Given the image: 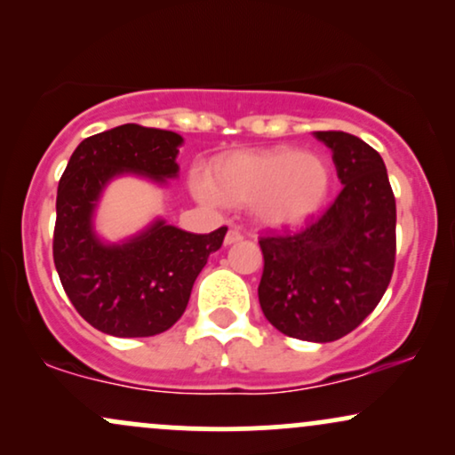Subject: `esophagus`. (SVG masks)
<instances>
[{
  "label": "esophagus",
  "instance_id": "obj_1",
  "mask_svg": "<svg viewBox=\"0 0 455 455\" xmlns=\"http://www.w3.org/2000/svg\"><path fill=\"white\" fill-rule=\"evenodd\" d=\"M242 239H243V235L239 231H235V228H231V231L227 233V237H224V245H233V243L242 242Z\"/></svg>",
  "mask_w": 455,
  "mask_h": 455
}]
</instances>
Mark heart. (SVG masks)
<instances>
[{
  "label": "heart",
  "mask_w": 455,
  "mask_h": 455,
  "mask_svg": "<svg viewBox=\"0 0 455 455\" xmlns=\"http://www.w3.org/2000/svg\"><path fill=\"white\" fill-rule=\"evenodd\" d=\"M192 192L210 207L250 205L271 228L297 227L325 205L331 166L297 148L237 151L218 158L210 173L192 175Z\"/></svg>",
  "instance_id": "1"
}]
</instances>
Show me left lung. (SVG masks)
Returning <instances> with one entry per match:
<instances>
[{
  "mask_svg": "<svg viewBox=\"0 0 455 455\" xmlns=\"http://www.w3.org/2000/svg\"><path fill=\"white\" fill-rule=\"evenodd\" d=\"M331 149L342 190L297 233L260 237V310L284 336L333 342L387 291L395 260V198L377 149L348 132H315Z\"/></svg>",
  "mask_w": 455,
  "mask_h": 455,
  "instance_id": "1",
  "label": "left lung"
}]
</instances>
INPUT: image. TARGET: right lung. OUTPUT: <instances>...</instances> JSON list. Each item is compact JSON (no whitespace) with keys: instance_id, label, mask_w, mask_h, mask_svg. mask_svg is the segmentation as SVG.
Returning a JSON list of instances; mask_svg holds the SVG:
<instances>
[{"instance_id":"obj_1","label":"right lung","mask_w":455,"mask_h":455,"mask_svg":"<svg viewBox=\"0 0 455 455\" xmlns=\"http://www.w3.org/2000/svg\"><path fill=\"white\" fill-rule=\"evenodd\" d=\"M181 143L171 130L124 124L83 140L60 180L55 269L78 315L108 336L148 338L173 327L196 275L224 242L227 227L198 235L164 218L122 242L96 233L93 218L107 186L122 175L166 186L180 175Z\"/></svg>"}]
</instances>
